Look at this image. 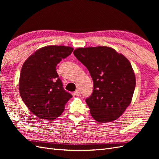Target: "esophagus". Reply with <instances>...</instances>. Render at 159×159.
I'll return each mask as SVG.
<instances>
[{
	"instance_id": "34e87169",
	"label": "esophagus",
	"mask_w": 159,
	"mask_h": 159,
	"mask_svg": "<svg viewBox=\"0 0 159 159\" xmlns=\"http://www.w3.org/2000/svg\"><path fill=\"white\" fill-rule=\"evenodd\" d=\"M75 95H77V96H80V91L78 90V89H77L75 91Z\"/></svg>"
}]
</instances>
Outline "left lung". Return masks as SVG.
Listing matches in <instances>:
<instances>
[{
  "mask_svg": "<svg viewBox=\"0 0 159 159\" xmlns=\"http://www.w3.org/2000/svg\"><path fill=\"white\" fill-rule=\"evenodd\" d=\"M74 54L88 70L93 90L85 102L99 123L118 119L131 102L136 80L127 57L111 48H80Z\"/></svg>",
  "mask_w": 159,
  "mask_h": 159,
  "instance_id": "obj_1",
  "label": "left lung"
}]
</instances>
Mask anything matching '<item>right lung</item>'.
<instances>
[{"mask_svg": "<svg viewBox=\"0 0 159 159\" xmlns=\"http://www.w3.org/2000/svg\"><path fill=\"white\" fill-rule=\"evenodd\" d=\"M69 46H48L36 51L24 63L19 80L23 102L36 116L54 120L64 112L72 95L63 88L56 66L70 56Z\"/></svg>", "mask_w": 159, "mask_h": 159, "instance_id": "obj_1", "label": "right lung"}]
</instances>
